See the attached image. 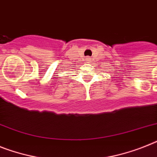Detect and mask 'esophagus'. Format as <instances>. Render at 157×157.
I'll return each instance as SVG.
<instances>
[{
	"instance_id": "34e87169",
	"label": "esophagus",
	"mask_w": 157,
	"mask_h": 157,
	"mask_svg": "<svg viewBox=\"0 0 157 157\" xmlns=\"http://www.w3.org/2000/svg\"><path fill=\"white\" fill-rule=\"evenodd\" d=\"M87 59H89V58H87Z\"/></svg>"
}]
</instances>
